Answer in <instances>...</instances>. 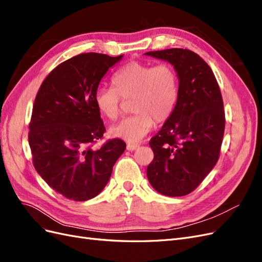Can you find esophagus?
I'll use <instances>...</instances> for the list:
<instances>
[{"instance_id": "34e87169", "label": "esophagus", "mask_w": 262, "mask_h": 262, "mask_svg": "<svg viewBox=\"0 0 262 262\" xmlns=\"http://www.w3.org/2000/svg\"><path fill=\"white\" fill-rule=\"evenodd\" d=\"M139 144H128L126 145V149L128 150H136L137 148H139Z\"/></svg>"}]
</instances>
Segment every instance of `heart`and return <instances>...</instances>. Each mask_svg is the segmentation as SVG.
I'll return each mask as SVG.
<instances>
[{
    "label": "heart",
    "instance_id": "b5f03b06",
    "mask_svg": "<svg viewBox=\"0 0 262 262\" xmlns=\"http://www.w3.org/2000/svg\"><path fill=\"white\" fill-rule=\"evenodd\" d=\"M113 87H99L94 101L99 113L110 119L120 114L123 99L132 100L134 115L123 118L110 128V136L136 143L152 130L154 120L164 122L171 116L179 96V77L168 63L150 64L130 62L112 78Z\"/></svg>",
    "mask_w": 262,
    "mask_h": 262
}]
</instances>
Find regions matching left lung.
Instances as JSON below:
<instances>
[{"label": "left lung", "mask_w": 262, "mask_h": 262, "mask_svg": "<svg viewBox=\"0 0 262 262\" xmlns=\"http://www.w3.org/2000/svg\"><path fill=\"white\" fill-rule=\"evenodd\" d=\"M169 62L179 77V96L171 116L149 141L154 160L149 184L164 195L192 192L215 166L225 129L223 99L215 76L200 55L172 48L145 53Z\"/></svg>", "instance_id": "1"}]
</instances>
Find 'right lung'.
I'll list each match as a JSON object with an SVG mask.
<instances>
[{"label": "right lung", "instance_id": "obj_1", "mask_svg": "<svg viewBox=\"0 0 262 262\" xmlns=\"http://www.w3.org/2000/svg\"><path fill=\"white\" fill-rule=\"evenodd\" d=\"M122 57L75 55L53 69L37 93L28 133L33 163L47 184L67 199L86 201L99 194L125 149L120 139L92 148L106 131L94 94Z\"/></svg>", "mask_w": 262, "mask_h": 262}]
</instances>
